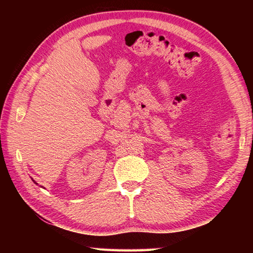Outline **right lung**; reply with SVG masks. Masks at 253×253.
Segmentation results:
<instances>
[{
	"label": "right lung",
	"mask_w": 253,
	"mask_h": 253,
	"mask_svg": "<svg viewBox=\"0 0 253 253\" xmlns=\"http://www.w3.org/2000/svg\"><path fill=\"white\" fill-rule=\"evenodd\" d=\"M33 182H34V181H33Z\"/></svg>",
	"instance_id": "right-lung-1"
}]
</instances>
